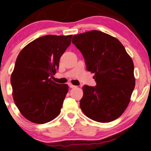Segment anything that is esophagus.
I'll return each mask as SVG.
<instances>
[{"instance_id":"1","label":"esophagus","mask_w":151,"mask_h":151,"mask_svg":"<svg viewBox=\"0 0 151 151\" xmlns=\"http://www.w3.org/2000/svg\"><path fill=\"white\" fill-rule=\"evenodd\" d=\"M68 86H69V87L70 88H75V87H76L75 86L72 85V83H69V84H68Z\"/></svg>"}]
</instances>
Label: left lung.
<instances>
[{
  "instance_id": "left-lung-1",
  "label": "left lung",
  "mask_w": 151,
  "mask_h": 151,
  "mask_svg": "<svg viewBox=\"0 0 151 151\" xmlns=\"http://www.w3.org/2000/svg\"><path fill=\"white\" fill-rule=\"evenodd\" d=\"M72 42L81 51L88 71L95 73V86H83L80 107L87 117L109 123L121 116L134 91V64L116 38L93 30L73 36Z\"/></svg>"
}]
</instances>
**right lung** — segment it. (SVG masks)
Here are the masks:
<instances>
[{
    "instance_id": "right-lung-1",
    "label": "right lung",
    "mask_w": 151,
    "mask_h": 151,
    "mask_svg": "<svg viewBox=\"0 0 151 151\" xmlns=\"http://www.w3.org/2000/svg\"><path fill=\"white\" fill-rule=\"evenodd\" d=\"M72 35L42 36L27 45L17 56L11 76L12 95L28 121L44 124L58 116L68 91L67 84L51 81Z\"/></svg>"
}]
</instances>
